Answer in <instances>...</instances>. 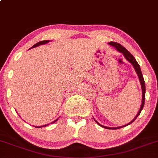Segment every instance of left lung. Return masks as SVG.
I'll use <instances>...</instances> for the list:
<instances>
[{
    "mask_svg": "<svg viewBox=\"0 0 158 158\" xmlns=\"http://www.w3.org/2000/svg\"><path fill=\"white\" fill-rule=\"evenodd\" d=\"M108 44H110V45H111V46H113V47L117 49V51H119V52L122 53V54H123L124 57H125L126 59H127L129 63H131V64H132V66H133L134 69H135L136 73H137L138 76H139V81H140L141 85H142V104H141L140 109H139V112H138L137 115L135 116V118L132 119V120L131 121L130 123H129L127 124V125H124V126H122V127H104V126L101 125V124L99 123H98L97 121H96L95 119H94V121H95V122L97 123L98 124V125L100 126V127H101L105 128V129H119V128L127 127V126L129 125V124L132 123V122H134V121L135 120V119L137 118L138 116H139V114H140V113L142 112V109H143V107H144V104H145V80H144L143 76H142V71H141L140 66L139 65V64H138V63H137V61H136V60L135 59V57H134L133 56H132V54H131L130 53H129V51H128L127 50L123 47V46H122L120 44H119V43L113 42V41H111V42H109Z\"/></svg>",
    "mask_w": 158,
    "mask_h": 158,
    "instance_id": "left-lung-1",
    "label": "left lung"
}]
</instances>
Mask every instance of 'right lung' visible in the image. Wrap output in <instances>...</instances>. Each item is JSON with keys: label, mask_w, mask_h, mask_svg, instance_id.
Wrapping results in <instances>:
<instances>
[{"label": "right lung", "mask_w": 158, "mask_h": 158, "mask_svg": "<svg viewBox=\"0 0 158 158\" xmlns=\"http://www.w3.org/2000/svg\"><path fill=\"white\" fill-rule=\"evenodd\" d=\"M49 40H45V41H39V42H38V43H36L35 44H34V45L32 46V47L31 48H35V47H38V46H39V45H41V44H47V43H48L49 42ZM57 120V119H55V120L54 121V122H52L51 123H55L56 121ZM48 125H49V124H47V125H44V126H40V127H35L36 128H41V127H47Z\"/></svg>", "instance_id": "right-lung-1"}]
</instances>
